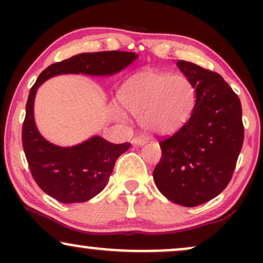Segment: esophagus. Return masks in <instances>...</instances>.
Segmentation results:
<instances>
[{
    "label": "esophagus",
    "instance_id": "esophagus-1",
    "mask_svg": "<svg viewBox=\"0 0 263 263\" xmlns=\"http://www.w3.org/2000/svg\"><path fill=\"white\" fill-rule=\"evenodd\" d=\"M144 143H146V140L142 137H135L134 140H132V144H134V146H143Z\"/></svg>",
    "mask_w": 263,
    "mask_h": 263
}]
</instances>
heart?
I'll return each mask as SVG.
<instances>
[{"mask_svg": "<svg viewBox=\"0 0 263 263\" xmlns=\"http://www.w3.org/2000/svg\"><path fill=\"white\" fill-rule=\"evenodd\" d=\"M122 110L138 116V123L146 132L165 136L185 125L194 106V87L188 78L159 70L135 74L117 92ZM116 117H122L114 108Z\"/></svg>", "mask_w": 263, "mask_h": 263, "instance_id": "b5f03b06", "label": "heart"}]
</instances>
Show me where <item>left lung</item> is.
Listing matches in <instances>:
<instances>
[{"mask_svg":"<svg viewBox=\"0 0 263 263\" xmlns=\"http://www.w3.org/2000/svg\"><path fill=\"white\" fill-rule=\"evenodd\" d=\"M177 65L197 100L189 121L159 143L162 158L153 179L168 200L192 208L218 197L231 180L242 148V108L218 73L185 60Z\"/></svg>","mask_w":263,"mask_h":263,"instance_id":"1","label":"left lung"}]
</instances>
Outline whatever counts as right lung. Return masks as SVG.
<instances>
[{"label":"right lung","mask_w":263,"mask_h":263,"mask_svg":"<svg viewBox=\"0 0 263 263\" xmlns=\"http://www.w3.org/2000/svg\"><path fill=\"white\" fill-rule=\"evenodd\" d=\"M138 55L132 52L81 53L54 63L42 71L29 91L22 144L29 170L38 186L60 203H84L102 192L112 173L115 162L131 143L115 144L92 136L70 147L57 146L47 141L34 121V99L45 80L63 74L111 77L134 63Z\"/></svg>","instance_id":"1"}]
</instances>
